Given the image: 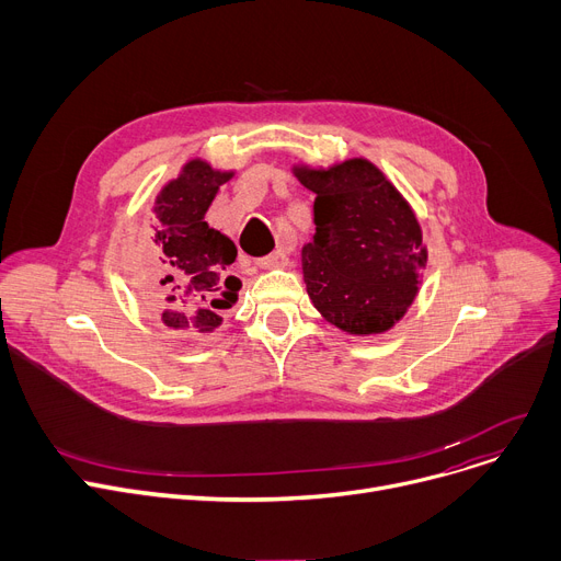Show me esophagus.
<instances>
[{
    "instance_id": "34e87169",
    "label": "esophagus",
    "mask_w": 561,
    "mask_h": 561,
    "mask_svg": "<svg viewBox=\"0 0 561 561\" xmlns=\"http://www.w3.org/2000/svg\"><path fill=\"white\" fill-rule=\"evenodd\" d=\"M256 265H259V268H265V271H268V268H284V265H288V256H286L284 250H275L268 256L256 259Z\"/></svg>"
}]
</instances>
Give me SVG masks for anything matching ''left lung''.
Segmentation results:
<instances>
[{
    "label": "left lung",
    "instance_id": "obj_1",
    "mask_svg": "<svg viewBox=\"0 0 561 561\" xmlns=\"http://www.w3.org/2000/svg\"><path fill=\"white\" fill-rule=\"evenodd\" d=\"M293 174L316 193V233L302 248L313 307L347 334L391 330L414 302L427 265L416 214L368 159L293 165Z\"/></svg>",
    "mask_w": 561,
    "mask_h": 561
}]
</instances>
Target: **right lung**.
Wrapping results in <instances>:
<instances>
[{
  "label": "right lung",
  "instance_id": "add662e5",
  "mask_svg": "<svg viewBox=\"0 0 561 561\" xmlns=\"http://www.w3.org/2000/svg\"><path fill=\"white\" fill-rule=\"evenodd\" d=\"M231 176L233 172L191 159L154 199L159 225L142 252L138 277L142 286L165 293V328L214 332L222 325L216 309H229L239 300L241 282L227 275L236 245L204 220L218 188Z\"/></svg>",
  "mask_w": 561,
  "mask_h": 561
}]
</instances>
